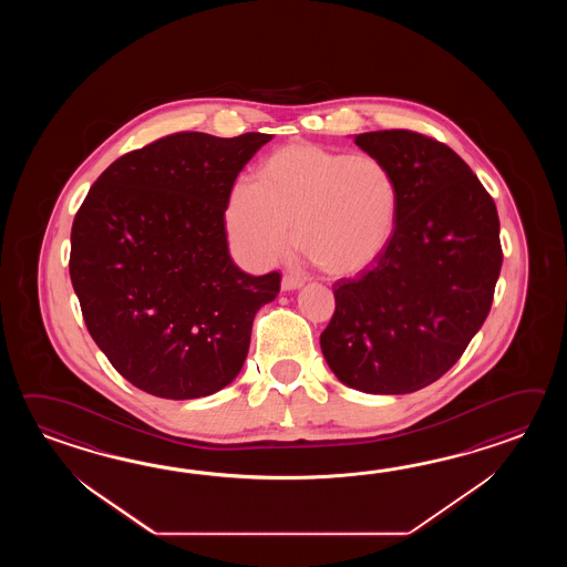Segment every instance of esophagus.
Returning <instances> with one entry per match:
<instances>
[{"label": "esophagus", "mask_w": 567, "mask_h": 567, "mask_svg": "<svg viewBox=\"0 0 567 567\" xmlns=\"http://www.w3.org/2000/svg\"><path fill=\"white\" fill-rule=\"evenodd\" d=\"M303 286V279L300 276H296V274H286L284 278H281V289L284 291H291V289H298Z\"/></svg>", "instance_id": "esophagus-1"}]
</instances>
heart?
<instances>
[{"instance_id": "obj_1", "label": "heart", "mask_w": 567, "mask_h": 567, "mask_svg": "<svg viewBox=\"0 0 567 567\" xmlns=\"http://www.w3.org/2000/svg\"><path fill=\"white\" fill-rule=\"evenodd\" d=\"M401 186L373 154L293 144L267 157L259 182H235L227 205L233 247L251 266L288 249L291 223L301 251L328 274L373 266L398 229Z\"/></svg>"}]
</instances>
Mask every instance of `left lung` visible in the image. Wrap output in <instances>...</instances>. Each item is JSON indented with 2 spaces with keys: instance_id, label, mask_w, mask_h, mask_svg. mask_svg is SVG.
Returning <instances> with one entry per match:
<instances>
[{
  "instance_id": "obj_1",
  "label": "left lung",
  "mask_w": 567,
  "mask_h": 567,
  "mask_svg": "<svg viewBox=\"0 0 567 567\" xmlns=\"http://www.w3.org/2000/svg\"><path fill=\"white\" fill-rule=\"evenodd\" d=\"M398 174V229L381 259L334 284L337 310L320 347L338 381L401 395L458 361L491 312L503 266L491 194L462 157L422 133L354 135Z\"/></svg>"
}]
</instances>
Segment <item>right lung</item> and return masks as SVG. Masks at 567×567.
Returning a JSON list of instances; mask_svg holds the SVG:
<instances>
[{
	"instance_id": "add662e5",
	"label": "right lung",
	"mask_w": 567,
	"mask_h": 567,
	"mask_svg": "<svg viewBox=\"0 0 567 567\" xmlns=\"http://www.w3.org/2000/svg\"><path fill=\"white\" fill-rule=\"evenodd\" d=\"M271 137H162L115 159L74 217L69 269L89 334L150 395L206 398L241 373L255 313L281 278L235 266L225 210Z\"/></svg>"
}]
</instances>
